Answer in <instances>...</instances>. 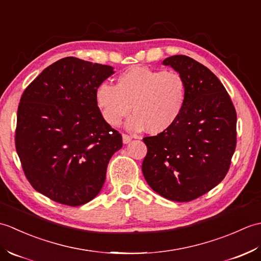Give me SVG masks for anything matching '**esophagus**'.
<instances>
[{"label": "esophagus", "mask_w": 261, "mask_h": 261, "mask_svg": "<svg viewBox=\"0 0 261 261\" xmlns=\"http://www.w3.org/2000/svg\"><path fill=\"white\" fill-rule=\"evenodd\" d=\"M131 140H132V138H131L130 136H127V135H122V141H123L124 145H126V143H129Z\"/></svg>", "instance_id": "esophagus-1"}]
</instances>
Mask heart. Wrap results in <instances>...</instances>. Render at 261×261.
Wrapping results in <instances>:
<instances>
[{
  "label": "heart",
  "instance_id": "heart-1",
  "mask_svg": "<svg viewBox=\"0 0 261 261\" xmlns=\"http://www.w3.org/2000/svg\"><path fill=\"white\" fill-rule=\"evenodd\" d=\"M95 98L104 120L118 126L134 111L126 129L159 135L173 125L180 115L186 99V84L176 71H162L134 66L121 73L115 86L102 83Z\"/></svg>",
  "mask_w": 261,
  "mask_h": 261
}]
</instances>
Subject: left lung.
Returning a JSON list of instances; mask_svg holds the SVG:
<instances>
[{
	"label": "left lung",
	"mask_w": 261,
	"mask_h": 261,
	"mask_svg": "<svg viewBox=\"0 0 261 261\" xmlns=\"http://www.w3.org/2000/svg\"><path fill=\"white\" fill-rule=\"evenodd\" d=\"M185 81L186 99L168 130L143 138L148 152L143 176L152 190L176 202H190L212 190L228 173L237 143V113L212 71L191 57L163 60Z\"/></svg>",
	"instance_id": "obj_1"
}]
</instances>
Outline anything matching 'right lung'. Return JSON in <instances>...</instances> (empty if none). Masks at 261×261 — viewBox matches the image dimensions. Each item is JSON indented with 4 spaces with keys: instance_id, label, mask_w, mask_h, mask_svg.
<instances>
[{
    "instance_id": "add662e5",
    "label": "right lung",
    "mask_w": 261,
    "mask_h": 261,
    "mask_svg": "<svg viewBox=\"0 0 261 261\" xmlns=\"http://www.w3.org/2000/svg\"><path fill=\"white\" fill-rule=\"evenodd\" d=\"M112 66L66 57L25 88L15 148L28 180L55 202L80 206L101 192L122 137L104 120L95 93Z\"/></svg>"
}]
</instances>
